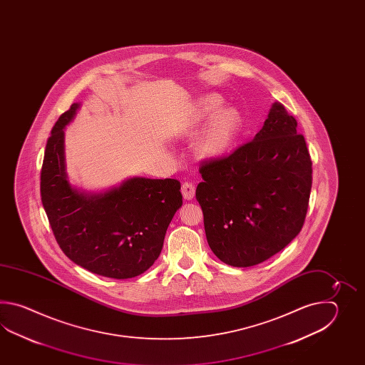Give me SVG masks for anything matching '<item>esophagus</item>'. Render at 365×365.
I'll return each instance as SVG.
<instances>
[{
    "label": "esophagus",
    "mask_w": 365,
    "mask_h": 365,
    "mask_svg": "<svg viewBox=\"0 0 365 365\" xmlns=\"http://www.w3.org/2000/svg\"><path fill=\"white\" fill-rule=\"evenodd\" d=\"M181 193L185 200H192L195 194V185L190 181H185L181 186Z\"/></svg>",
    "instance_id": "34e87169"
}]
</instances>
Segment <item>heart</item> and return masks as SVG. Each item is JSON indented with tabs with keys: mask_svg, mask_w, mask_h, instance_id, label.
Here are the masks:
<instances>
[{
	"mask_svg": "<svg viewBox=\"0 0 365 365\" xmlns=\"http://www.w3.org/2000/svg\"><path fill=\"white\" fill-rule=\"evenodd\" d=\"M222 109V101L217 96H205L197 103L187 128H198L212 118L195 145L197 154L201 158L212 159L223 155L232 146L240 132L241 117L235 109Z\"/></svg>",
	"mask_w": 365,
	"mask_h": 365,
	"instance_id": "1",
	"label": "heart"
}]
</instances>
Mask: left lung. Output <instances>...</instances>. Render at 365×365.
Listing matches in <instances>:
<instances>
[{
    "label": "left lung",
    "instance_id": "1",
    "mask_svg": "<svg viewBox=\"0 0 365 365\" xmlns=\"http://www.w3.org/2000/svg\"><path fill=\"white\" fill-rule=\"evenodd\" d=\"M296 128L295 117L275 103L255 140L200 163L195 198L210 248L225 264H261L302 231L312 160Z\"/></svg>",
    "mask_w": 365,
    "mask_h": 365
}]
</instances>
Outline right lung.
Wrapping results in <instances>:
<instances>
[{
    "label": "right lung",
    "mask_w": 365,
    "mask_h": 365,
    "mask_svg": "<svg viewBox=\"0 0 365 365\" xmlns=\"http://www.w3.org/2000/svg\"><path fill=\"white\" fill-rule=\"evenodd\" d=\"M78 107L71 104L58 117L48 138L41 202L57 244L74 264L107 278H134L160 255L167 228L182 205L181 184L135 178L101 195L73 189L65 173L63 128Z\"/></svg>",
    "instance_id": "obj_1"
}]
</instances>
